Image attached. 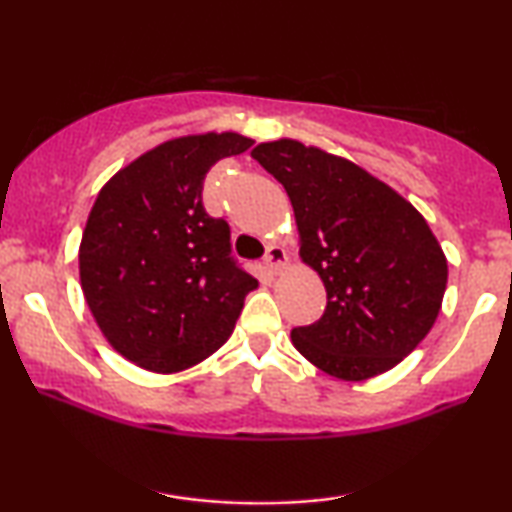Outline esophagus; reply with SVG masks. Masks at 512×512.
<instances>
[{"instance_id": "34e87169", "label": "esophagus", "mask_w": 512, "mask_h": 512, "mask_svg": "<svg viewBox=\"0 0 512 512\" xmlns=\"http://www.w3.org/2000/svg\"><path fill=\"white\" fill-rule=\"evenodd\" d=\"M263 265L270 275H277V272L284 270V265H286V251L282 247H270L268 251H265Z\"/></svg>"}]
</instances>
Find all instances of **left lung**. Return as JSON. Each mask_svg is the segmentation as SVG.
<instances>
[{
	"label": "left lung",
	"mask_w": 512,
	"mask_h": 512,
	"mask_svg": "<svg viewBox=\"0 0 512 512\" xmlns=\"http://www.w3.org/2000/svg\"><path fill=\"white\" fill-rule=\"evenodd\" d=\"M251 156L289 193L300 256L326 286L324 314L293 328V347L338 380L394 368L443 303L447 261L429 223L394 188L314 146L279 139Z\"/></svg>",
	"instance_id": "8db88e82"
}]
</instances>
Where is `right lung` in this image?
Returning a JSON list of instances; mask_svg holds the SVG:
<instances>
[{"mask_svg":"<svg viewBox=\"0 0 512 512\" xmlns=\"http://www.w3.org/2000/svg\"><path fill=\"white\" fill-rule=\"evenodd\" d=\"M251 144L237 132L170 139L97 195L81 237V289L104 338L139 368L179 373L205 361L258 286L230 254L228 221L202 205L212 165Z\"/></svg>","mask_w":512,"mask_h":512,"instance_id":"right-lung-1","label":"right lung"}]
</instances>
